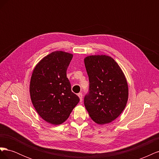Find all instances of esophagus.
Masks as SVG:
<instances>
[{
  "label": "esophagus",
  "mask_w": 159,
  "mask_h": 159,
  "mask_svg": "<svg viewBox=\"0 0 159 159\" xmlns=\"http://www.w3.org/2000/svg\"><path fill=\"white\" fill-rule=\"evenodd\" d=\"M78 97L80 98V102H82V98H83V95L81 93H78Z\"/></svg>",
  "instance_id": "esophagus-1"
}]
</instances>
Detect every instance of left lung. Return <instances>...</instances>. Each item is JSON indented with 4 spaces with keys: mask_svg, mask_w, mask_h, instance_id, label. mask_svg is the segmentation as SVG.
<instances>
[{
    "mask_svg": "<svg viewBox=\"0 0 159 159\" xmlns=\"http://www.w3.org/2000/svg\"><path fill=\"white\" fill-rule=\"evenodd\" d=\"M89 77V93L84 105L94 122L103 125L112 122L127 103V81L122 70L111 57L94 55L85 57Z\"/></svg>",
    "mask_w": 159,
    "mask_h": 159,
    "instance_id": "left-lung-1",
    "label": "left lung"
}]
</instances>
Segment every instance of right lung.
Listing matches in <instances>:
<instances>
[{"instance_id": "1", "label": "right lung", "mask_w": 159, "mask_h": 159, "mask_svg": "<svg viewBox=\"0 0 159 159\" xmlns=\"http://www.w3.org/2000/svg\"><path fill=\"white\" fill-rule=\"evenodd\" d=\"M73 54L55 51L36 64L30 83L32 103L45 121L57 125L66 121L80 102L71 89L66 71Z\"/></svg>"}]
</instances>
